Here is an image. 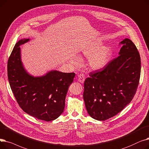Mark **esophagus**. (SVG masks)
Here are the masks:
<instances>
[{
    "label": "esophagus",
    "instance_id": "obj_1",
    "mask_svg": "<svg viewBox=\"0 0 149 149\" xmlns=\"http://www.w3.org/2000/svg\"><path fill=\"white\" fill-rule=\"evenodd\" d=\"M77 80L81 83H83L85 81V76L84 74H80L77 76Z\"/></svg>",
    "mask_w": 149,
    "mask_h": 149
}]
</instances>
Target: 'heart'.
I'll return each instance as SVG.
<instances>
[{
  "mask_svg": "<svg viewBox=\"0 0 149 149\" xmlns=\"http://www.w3.org/2000/svg\"><path fill=\"white\" fill-rule=\"evenodd\" d=\"M101 43L91 45L82 51V54L88 59V65L93 70H99L107 65L110 60L111 49L108 46L101 47ZM78 59L73 58L72 63L74 65L78 63Z\"/></svg>",
  "mask_w": 149,
  "mask_h": 149,
  "instance_id": "1",
  "label": "heart"
}]
</instances>
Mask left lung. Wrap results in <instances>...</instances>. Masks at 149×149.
<instances>
[{"label": "left lung", "mask_w": 149, "mask_h": 149, "mask_svg": "<svg viewBox=\"0 0 149 149\" xmlns=\"http://www.w3.org/2000/svg\"><path fill=\"white\" fill-rule=\"evenodd\" d=\"M119 56L104 68L90 73L85 80L83 97L89 115L105 121L116 115L136 93L141 74V58L129 39L120 42Z\"/></svg>", "instance_id": "left-lung-1"}]
</instances>
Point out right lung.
Returning a JSON list of instances; mask_svg holds the SVG:
<instances>
[{
	"label": "right lung",
	"mask_w": 149,
	"mask_h": 149,
	"mask_svg": "<svg viewBox=\"0 0 149 149\" xmlns=\"http://www.w3.org/2000/svg\"><path fill=\"white\" fill-rule=\"evenodd\" d=\"M29 40H19L8 59L7 71L10 87L25 113L38 119L51 121L63 113L68 87L73 82L75 73L52 70L40 77L28 74L21 61L19 46Z\"/></svg>",
	"instance_id": "obj_1"
}]
</instances>
